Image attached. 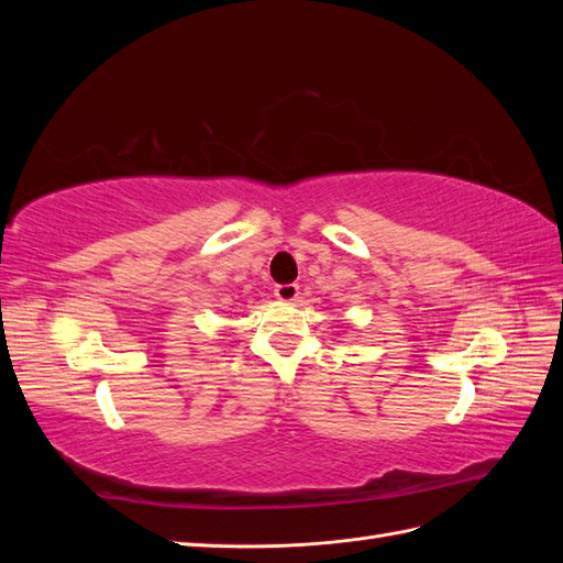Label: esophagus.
Masks as SVG:
<instances>
[{"mask_svg":"<svg viewBox=\"0 0 563 563\" xmlns=\"http://www.w3.org/2000/svg\"><path fill=\"white\" fill-rule=\"evenodd\" d=\"M275 296H277V300H282V302H294V300H298V296H300V288H298V284H279V286L275 288Z\"/></svg>","mask_w":563,"mask_h":563,"instance_id":"34e87169","label":"esophagus"}]
</instances>
